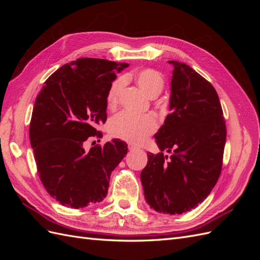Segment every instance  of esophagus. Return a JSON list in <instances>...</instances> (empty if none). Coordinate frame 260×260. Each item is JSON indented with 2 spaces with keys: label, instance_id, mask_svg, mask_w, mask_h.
I'll use <instances>...</instances> for the list:
<instances>
[{
  "label": "esophagus",
  "instance_id": "esophagus-1",
  "mask_svg": "<svg viewBox=\"0 0 260 260\" xmlns=\"http://www.w3.org/2000/svg\"><path fill=\"white\" fill-rule=\"evenodd\" d=\"M128 148L130 149V151H136V149H140L139 146H137V145H135V144H132V143H129V144H128Z\"/></svg>",
  "mask_w": 260,
  "mask_h": 260
}]
</instances>
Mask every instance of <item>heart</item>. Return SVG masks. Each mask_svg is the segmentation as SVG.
<instances>
[{
	"label": "heart",
	"mask_w": 260,
	"mask_h": 260,
	"mask_svg": "<svg viewBox=\"0 0 260 260\" xmlns=\"http://www.w3.org/2000/svg\"><path fill=\"white\" fill-rule=\"evenodd\" d=\"M135 79L148 98L154 99L162 91L165 80L160 73L155 69H142L136 74ZM123 88V80L115 81L109 89L106 103L108 108H115L119 101ZM157 129V121L152 115L133 116L128 113H120L112 117L108 121L109 135L117 139L128 141L130 143L140 144L154 133Z\"/></svg>",
	"instance_id": "obj_1"
}]
</instances>
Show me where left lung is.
Returning <instances> with one entry per match:
<instances>
[{
	"mask_svg": "<svg viewBox=\"0 0 260 260\" xmlns=\"http://www.w3.org/2000/svg\"><path fill=\"white\" fill-rule=\"evenodd\" d=\"M174 66L170 114L158 132L160 152L148 153L141 172L146 203L161 214L195 208L216 185L221 172L226 129L214 86L184 62ZM167 150L170 155L162 152Z\"/></svg>",
	"mask_w": 260,
	"mask_h": 260,
	"instance_id": "left-lung-1",
	"label": "left lung"
}]
</instances>
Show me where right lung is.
I'll use <instances>...</instances> for the list:
<instances>
[{"mask_svg":"<svg viewBox=\"0 0 260 260\" xmlns=\"http://www.w3.org/2000/svg\"><path fill=\"white\" fill-rule=\"evenodd\" d=\"M127 62L78 58L62 65L46 80L35 102L29 137L41 182L52 198L72 208L102 202L112 171L128 152L114 139L85 152L88 138L102 137L106 96L116 72Z\"/></svg>","mask_w":260,"mask_h":260,"instance_id":"right-lung-1","label":"right lung"}]
</instances>
